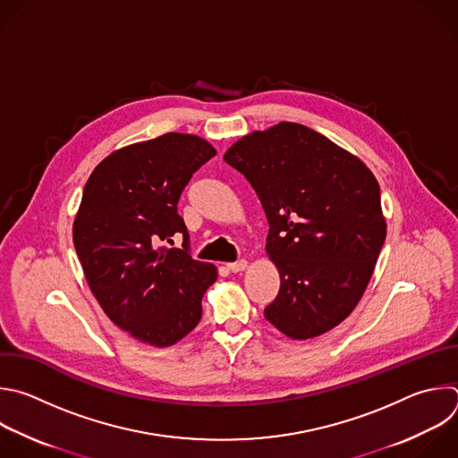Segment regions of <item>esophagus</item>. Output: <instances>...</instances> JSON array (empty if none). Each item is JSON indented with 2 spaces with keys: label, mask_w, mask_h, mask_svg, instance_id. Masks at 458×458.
<instances>
[{
  "label": "esophagus",
  "mask_w": 458,
  "mask_h": 458,
  "mask_svg": "<svg viewBox=\"0 0 458 458\" xmlns=\"http://www.w3.org/2000/svg\"><path fill=\"white\" fill-rule=\"evenodd\" d=\"M246 266H248V260H246V259H239V260H235V262H230V264H228V269H230L232 273H239V271H244Z\"/></svg>",
  "instance_id": "esophagus-1"
}]
</instances>
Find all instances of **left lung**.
Wrapping results in <instances>:
<instances>
[{
	"mask_svg": "<svg viewBox=\"0 0 458 458\" xmlns=\"http://www.w3.org/2000/svg\"><path fill=\"white\" fill-rule=\"evenodd\" d=\"M225 162L250 182L269 223L266 251L280 289L266 320L293 340L342 324L363 296L386 237L374 174L294 122L242 136Z\"/></svg>",
	"mask_w": 458,
	"mask_h": 458,
	"instance_id": "8db88e82",
	"label": "left lung"
}]
</instances>
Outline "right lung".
I'll return each instance as SVG.
<instances>
[{"label":"right lung","mask_w":458,"mask_h":458,"mask_svg":"<svg viewBox=\"0 0 458 458\" xmlns=\"http://www.w3.org/2000/svg\"><path fill=\"white\" fill-rule=\"evenodd\" d=\"M214 157L207 140L167 132L114 150L84 187L73 244L86 280L109 320L141 344L174 345L201 320L217 271L192 259L178 201ZM176 234L184 244L169 249Z\"/></svg>","instance_id":"right-lung-1"}]
</instances>
